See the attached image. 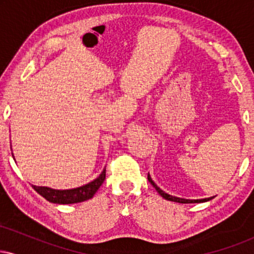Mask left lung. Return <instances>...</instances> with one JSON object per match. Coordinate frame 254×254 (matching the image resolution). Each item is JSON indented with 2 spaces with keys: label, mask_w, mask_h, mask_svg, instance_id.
<instances>
[{
  "label": "left lung",
  "mask_w": 254,
  "mask_h": 254,
  "mask_svg": "<svg viewBox=\"0 0 254 254\" xmlns=\"http://www.w3.org/2000/svg\"><path fill=\"white\" fill-rule=\"evenodd\" d=\"M148 180H149V183L154 186V188H155V190L159 192L160 196L164 197L165 199L171 200V202H177V203H183V204H185V203H203V202H208V200H210V199H212V198H214V197H210V198H203V199H185V198L174 197V196H171V194L166 193V192L162 191L161 189H160L159 186H157L156 184L153 182V179H151L149 174H148Z\"/></svg>",
  "instance_id": "8db88e82"
}]
</instances>
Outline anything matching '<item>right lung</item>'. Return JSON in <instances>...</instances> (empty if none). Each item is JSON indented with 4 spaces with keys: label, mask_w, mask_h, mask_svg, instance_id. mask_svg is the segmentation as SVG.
Instances as JSON below:
<instances>
[{
    "label": "right lung",
    "mask_w": 254,
    "mask_h": 254,
    "mask_svg": "<svg viewBox=\"0 0 254 254\" xmlns=\"http://www.w3.org/2000/svg\"><path fill=\"white\" fill-rule=\"evenodd\" d=\"M13 155V153H11ZM14 157V156H13ZM15 160V159H14ZM105 178H106V168L101 172V174L97 179L90 182L86 185L80 186L76 189H69V190H55V189L48 188V186H36L32 185V188L36 190L40 196L45 198L46 200L56 204H74L81 203L84 200H88L95 194V192L99 190L103 185Z\"/></svg>",
    "instance_id": "right-lung-1"
}]
</instances>
